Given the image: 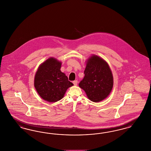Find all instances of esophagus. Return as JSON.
<instances>
[{
	"instance_id": "esophagus-1",
	"label": "esophagus",
	"mask_w": 151,
	"mask_h": 151,
	"mask_svg": "<svg viewBox=\"0 0 151 151\" xmlns=\"http://www.w3.org/2000/svg\"><path fill=\"white\" fill-rule=\"evenodd\" d=\"M73 84H74V86H77V84H78V80H74L73 81Z\"/></svg>"
}]
</instances>
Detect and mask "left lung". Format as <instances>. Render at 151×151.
Wrapping results in <instances>:
<instances>
[{"instance_id": "obj_1", "label": "left lung", "mask_w": 151, "mask_h": 151, "mask_svg": "<svg viewBox=\"0 0 151 151\" xmlns=\"http://www.w3.org/2000/svg\"><path fill=\"white\" fill-rule=\"evenodd\" d=\"M85 76L79 86L87 97L94 102L105 100L113 87V76L108 63L102 58L92 55L86 61Z\"/></svg>"}]
</instances>
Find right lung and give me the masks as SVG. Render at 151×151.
<instances>
[{
  "label": "right lung",
  "instance_id": "obj_1",
  "mask_svg": "<svg viewBox=\"0 0 151 151\" xmlns=\"http://www.w3.org/2000/svg\"><path fill=\"white\" fill-rule=\"evenodd\" d=\"M62 62L55 58L46 59L38 67L34 86L40 96L45 101L55 102L63 98L67 89L73 84L60 71Z\"/></svg>",
  "mask_w": 151,
  "mask_h": 151
}]
</instances>
